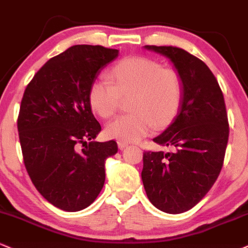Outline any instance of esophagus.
<instances>
[{"instance_id":"obj_1","label":"esophagus","mask_w":248,"mask_h":248,"mask_svg":"<svg viewBox=\"0 0 248 248\" xmlns=\"http://www.w3.org/2000/svg\"><path fill=\"white\" fill-rule=\"evenodd\" d=\"M117 144H118V148H119V150H124V148L127 146L126 142H124V141H118Z\"/></svg>"}]
</instances>
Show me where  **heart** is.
Masks as SVG:
<instances>
[{
	"instance_id": "heart-1",
	"label": "heart",
	"mask_w": 248,
	"mask_h": 248,
	"mask_svg": "<svg viewBox=\"0 0 248 248\" xmlns=\"http://www.w3.org/2000/svg\"><path fill=\"white\" fill-rule=\"evenodd\" d=\"M112 83L98 78L88 90L89 107L102 118L117 111L121 98L130 96V113L119 116L106 126L109 138L138 141L156 129L167 126L176 117L183 100L181 75L144 57L123 59L110 72Z\"/></svg>"
}]
</instances>
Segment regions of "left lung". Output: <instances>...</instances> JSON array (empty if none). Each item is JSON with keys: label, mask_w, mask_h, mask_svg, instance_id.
Returning a JSON list of instances; mask_svg holds the SVG:
<instances>
[{"label": "left lung", "mask_w": 248, "mask_h": 248, "mask_svg": "<svg viewBox=\"0 0 248 248\" xmlns=\"http://www.w3.org/2000/svg\"><path fill=\"white\" fill-rule=\"evenodd\" d=\"M145 48L174 63L183 100L174 123L153 139L174 152H144L142 183L155 208L182 214L205 196L222 170L230 132L225 101L217 78L199 58L173 46Z\"/></svg>", "instance_id": "8db88e82"}]
</instances>
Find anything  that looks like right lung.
<instances>
[{
    "mask_svg": "<svg viewBox=\"0 0 248 248\" xmlns=\"http://www.w3.org/2000/svg\"><path fill=\"white\" fill-rule=\"evenodd\" d=\"M118 49L75 45L51 58L26 86L17 129L32 183L63 211L92 204L106 181L104 164L117 153L115 140L90 141L101 131L88 90Z\"/></svg>",
    "mask_w": 248,
    "mask_h": 248,
    "instance_id": "obj_1",
    "label": "right lung"
}]
</instances>
